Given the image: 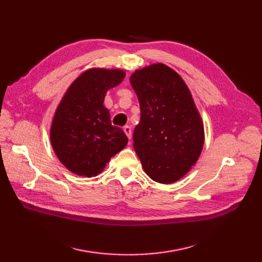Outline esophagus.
<instances>
[{
  "mask_svg": "<svg viewBox=\"0 0 262 262\" xmlns=\"http://www.w3.org/2000/svg\"><path fill=\"white\" fill-rule=\"evenodd\" d=\"M123 130H124V133L126 134L127 138L130 140V139H132V128H130V126H128V125L124 126V127H123Z\"/></svg>",
  "mask_w": 262,
  "mask_h": 262,
  "instance_id": "1",
  "label": "esophagus"
}]
</instances>
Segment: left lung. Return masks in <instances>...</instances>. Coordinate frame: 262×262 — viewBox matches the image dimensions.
Returning <instances> with one entry per match:
<instances>
[{
    "label": "left lung",
    "mask_w": 262,
    "mask_h": 262,
    "mask_svg": "<svg viewBox=\"0 0 262 262\" xmlns=\"http://www.w3.org/2000/svg\"><path fill=\"white\" fill-rule=\"evenodd\" d=\"M140 104L134 148L144 172L160 184H172L198 161L204 124L184 79L170 67L154 63L130 76Z\"/></svg>",
    "instance_id": "obj_1"
}]
</instances>
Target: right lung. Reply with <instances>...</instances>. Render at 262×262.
Listing matches in <instances>:
<instances>
[{
  "label": "right lung",
  "instance_id": "right-lung-1",
  "mask_svg": "<svg viewBox=\"0 0 262 262\" xmlns=\"http://www.w3.org/2000/svg\"><path fill=\"white\" fill-rule=\"evenodd\" d=\"M125 77L120 69L93 68L68 88L55 112L50 138L63 166L72 173L92 177L127 144V137L112 125L104 106L106 92Z\"/></svg>",
  "mask_w": 262,
  "mask_h": 262
}]
</instances>
